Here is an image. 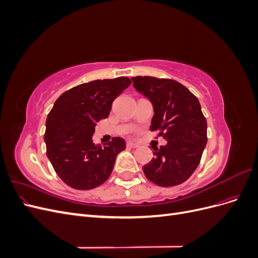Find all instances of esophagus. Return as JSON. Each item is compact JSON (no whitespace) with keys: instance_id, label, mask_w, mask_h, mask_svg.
<instances>
[{"instance_id":"1","label":"esophagus","mask_w":258,"mask_h":258,"mask_svg":"<svg viewBox=\"0 0 258 258\" xmlns=\"http://www.w3.org/2000/svg\"><path fill=\"white\" fill-rule=\"evenodd\" d=\"M127 146H128V147H131V148H137V147H139V144L136 143V142L128 141V142H127Z\"/></svg>"}]
</instances>
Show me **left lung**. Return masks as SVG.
<instances>
[{"label":"left lung","mask_w":258,"mask_h":258,"mask_svg":"<svg viewBox=\"0 0 258 258\" xmlns=\"http://www.w3.org/2000/svg\"><path fill=\"white\" fill-rule=\"evenodd\" d=\"M134 87L154 108L151 130L167 140L154 148L155 157L143 167L145 176L162 187L184 183L197 169L207 145V120L198 99L173 80L131 77Z\"/></svg>","instance_id":"1"}]
</instances>
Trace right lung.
<instances>
[{"label":"right lung","mask_w":258,"mask_h":258,"mask_svg":"<svg viewBox=\"0 0 258 258\" xmlns=\"http://www.w3.org/2000/svg\"><path fill=\"white\" fill-rule=\"evenodd\" d=\"M128 77L97 80L73 87L57 99L46 119V154L59 177L75 189L87 190L111 175L122 138L101 146L92 142L96 124L108 116L113 101L129 87Z\"/></svg>","instance_id":"obj_1"}]
</instances>
